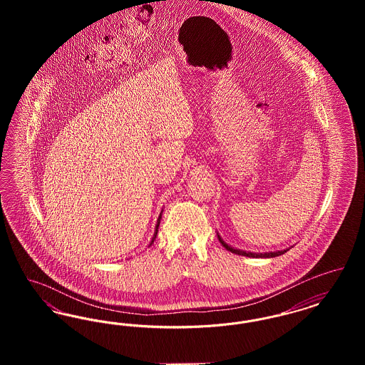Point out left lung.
Returning <instances> with one entry per match:
<instances>
[{"label":"left lung","mask_w":365,"mask_h":365,"mask_svg":"<svg viewBox=\"0 0 365 365\" xmlns=\"http://www.w3.org/2000/svg\"><path fill=\"white\" fill-rule=\"evenodd\" d=\"M219 237V235H217ZM219 241L220 243L226 247L227 250H230L231 253H235V255H240V256H246V257H277V256H280V255H284L287 250H280V252H269V253H250V252H243V250H238V249H234V247H231V246H228L220 237H219Z\"/></svg>","instance_id":"left-lung-1"}]
</instances>
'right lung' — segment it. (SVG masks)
<instances>
[{"instance_id": "1", "label": "right lung", "mask_w": 365, "mask_h": 365, "mask_svg": "<svg viewBox=\"0 0 365 365\" xmlns=\"http://www.w3.org/2000/svg\"><path fill=\"white\" fill-rule=\"evenodd\" d=\"M160 219H161V216H160V217H158V220H157L156 232H155V235H153V240H152V242H150V245H152V243L155 242V240H156L157 231H158V226H160Z\"/></svg>"}]
</instances>
